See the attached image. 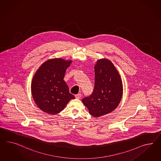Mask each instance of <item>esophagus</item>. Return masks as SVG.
<instances>
[{
    "label": "esophagus",
    "instance_id": "34e87169",
    "mask_svg": "<svg viewBox=\"0 0 161 161\" xmlns=\"http://www.w3.org/2000/svg\"><path fill=\"white\" fill-rule=\"evenodd\" d=\"M75 98H77V99H80L81 98V94H76L75 96Z\"/></svg>",
    "mask_w": 161,
    "mask_h": 161
}]
</instances>
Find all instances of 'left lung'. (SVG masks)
<instances>
[{
  "instance_id": "left-lung-1",
  "label": "left lung",
  "mask_w": 161,
  "mask_h": 161,
  "mask_svg": "<svg viewBox=\"0 0 161 161\" xmlns=\"http://www.w3.org/2000/svg\"><path fill=\"white\" fill-rule=\"evenodd\" d=\"M95 85L90 97L82 100L89 113L100 117L111 113L119 104L123 92L121 78L113 63L106 58L98 60L94 67Z\"/></svg>"
}]
</instances>
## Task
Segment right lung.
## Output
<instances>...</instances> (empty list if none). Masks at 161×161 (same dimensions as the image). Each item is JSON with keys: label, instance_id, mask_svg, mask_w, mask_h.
<instances>
[{"label": "right lung", "instance_id": "obj_1", "mask_svg": "<svg viewBox=\"0 0 161 161\" xmlns=\"http://www.w3.org/2000/svg\"><path fill=\"white\" fill-rule=\"evenodd\" d=\"M71 60H47L40 66L32 79L31 91L37 107L46 113L56 115L75 97L63 80Z\"/></svg>", "mask_w": 161, "mask_h": 161}]
</instances>
